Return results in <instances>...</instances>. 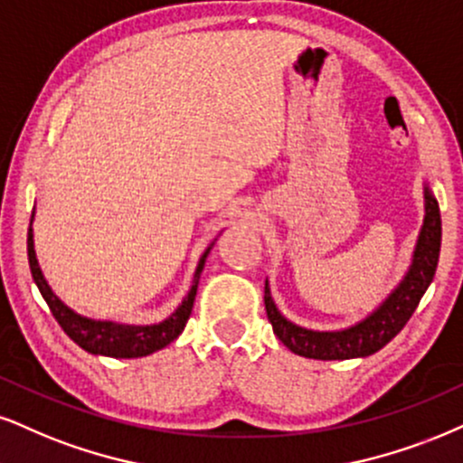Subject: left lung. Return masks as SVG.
Wrapping results in <instances>:
<instances>
[{
    "mask_svg": "<svg viewBox=\"0 0 463 463\" xmlns=\"http://www.w3.org/2000/svg\"><path fill=\"white\" fill-rule=\"evenodd\" d=\"M425 219L419 232L412 261L408 272L392 292L375 307L367 317L352 326L341 330H311L289 322L272 300L270 288H264V305L268 319L279 341L305 358L317 361H345V358H364L382 350L399 330L406 326L412 317L420 298L430 288L436 275L438 258H440L442 242V221L438 199L433 197L430 184L425 182Z\"/></svg>",
    "mask_w": 463,
    "mask_h": 463,
    "instance_id": "obj_1",
    "label": "left lung"
}]
</instances>
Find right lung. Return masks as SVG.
<instances>
[{"mask_svg": "<svg viewBox=\"0 0 463 463\" xmlns=\"http://www.w3.org/2000/svg\"><path fill=\"white\" fill-rule=\"evenodd\" d=\"M32 222H33V214L30 219V232H27V258H30V270H32L33 283L38 285L40 294H43V298L47 300L49 309L57 319V324L64 328V333L71 336L79 347H83V350L90 354H96V356L141 358L156 350H163L165 345H169L171 341L178 339L182 335V330H184L188 322V316H191L193 311V302H195L199 277H202L205 258H208L210 249L214 247V242L210 244V247L203 250L202 258H199L195 275H193L191 289H188L184 300L178 305V309L171 313L169 317H165L163 322L144 324V326H141V324H119V322H111V319H92V317L79 316L77 311H72L71 307L64 305V302L57 298L38 266L36 250H33Z\"/></svg>", "mask_w": 463, "mask_h": 463, "instance_id": "add662e5", "label": "right lung"}]
</instances>
